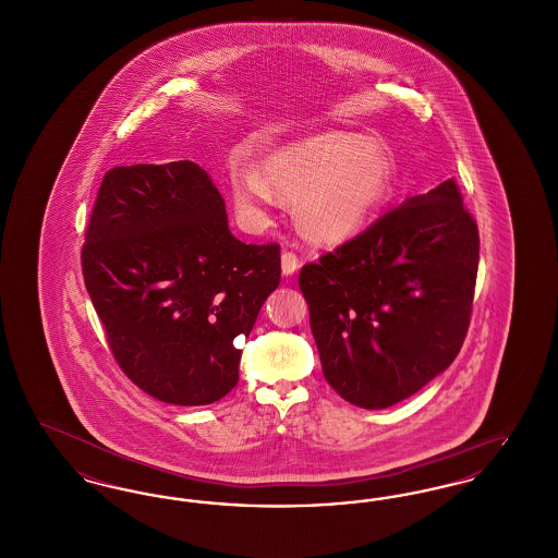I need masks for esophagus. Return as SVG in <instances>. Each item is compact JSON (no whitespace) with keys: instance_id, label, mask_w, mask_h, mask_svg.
<instances>
[{"instance_id":"1","label":"esophagus","mask_w":558,"mask_h":558,"mask_svg":"<svg viewBox=\"0 0 558 558\" xmlns=\"http://www.w3.org/2000/svg\"><path fill=\"white\" fill-rule=\"evenodd\" d=\"M299 269V257L294 253H282V274L292 276Z\"/></svg>"}]
</instances>
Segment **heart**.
Segmentation results:
<instances>
[{
  "mask_svg": "<svg viewBox=\"0 0 558 558\" xmlns=\"http://www.w3.org/2000/svg\"><path fill=\"white\" fill-rule=\"evenodd\" d=\"M232 198L242 217L262 221L274 203L271 187L292 201L299 230L318 242L353 239L385 203L391 162L368 137L326 132L271 150L264 173L251 162L230 171Z\"/></svg>",
  "mask_w": 558,
  "mask_h": 558,
  "instance_id": "b5f03b06",
  "label": "heart"
}]
</instances>
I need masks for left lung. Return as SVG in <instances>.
Wrapping results in <instances>:
<instances>
[{
  "label": "left lung",
  "mask_w": 558,
  "mask_h": 558,
  "mask_svg": "<svg viewBox=\"0 0 558 558\" xmlns=\"http://www.w3.org/2000/svg\"><path fill=\"white\" fill-rule=\"evenodd\" d=\"M477 267V223L453 180L301 267L328 385L366 410L423 389L464 343Z\"/></svg>",
  "instance_id": "8db88e82"
}]
</instances>
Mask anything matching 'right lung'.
<instances>
[{
  "instance_id": "obj_1",
  "label": "right lung",
  "mask_w": 558,
  "mask_h": 558,
  "mask_svg": "<svg viewBox=\"0 0 558 558\" xmlns=\"http://www.w3.org/2000/svg\"><path fill=\"white\" fill-rule=\"evenodd\" d=\"M83 280L133 383L173 405H207L239 383L248 337L280 284V246L244 244L192 160L110 169L87 223Z\"/></svg>"
}]
</instances>
